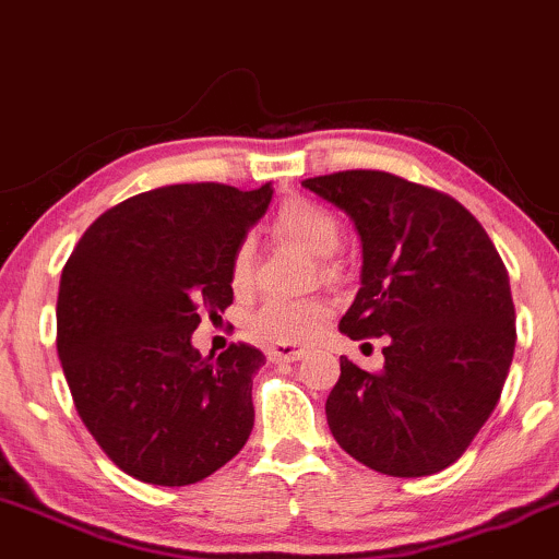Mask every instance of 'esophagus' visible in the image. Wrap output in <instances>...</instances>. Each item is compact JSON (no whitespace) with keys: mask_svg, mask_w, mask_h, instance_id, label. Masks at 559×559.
I'll use <instances>...</instances> for the list:
<instances>
[{"mask_svg":"<svg viewBox=\"0 0 559 559\" xmlns=\"http://www.w3.org/2000/svg\"><path fill=\"white\" fill-rule=\"evenodd\" d=\"M307 352L301 346H292V344H275L267 348V359L271 361H297L305 356Z\"/></svg>","mask_w":559,"mask_h":559,"instance_id":"34e87169","label":"esophagus"}]
</instances>
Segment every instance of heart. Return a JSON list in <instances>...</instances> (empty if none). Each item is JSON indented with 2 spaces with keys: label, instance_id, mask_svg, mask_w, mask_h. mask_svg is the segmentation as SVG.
Masks as SVG:
<instances>
[{
  "label": "heart",
  "instance_id": "b5f03b06",
  "mask_svg": "<svg viewBox=\"0 0 559 559\" xmlns=\"http://www.w3.org/2000/svg\"><path fill=\"white\" fill-rule=\"evenodd\" d=\"M273 231L281 239L305 247L318 258H331L341 245V226L335 215L309 200H288L273 221ZM254 245L252 239L239 241L231 258V284L245 292L252 284ZM331 318V301L320 297L309 299H273L252 314L250 331L262 341L275 344H297L320 333Z\"/></svg>",
  "mask_w": 559,
  "mask_h": 559
}]
</instances>
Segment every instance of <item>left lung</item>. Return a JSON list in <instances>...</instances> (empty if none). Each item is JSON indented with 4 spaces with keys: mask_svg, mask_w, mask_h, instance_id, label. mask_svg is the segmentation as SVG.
<instances>
[{
    "mask_svg": "<svg viewBox=\"0 0 559 559\" xmlns=\"http://www.w3.org/2000/svg\"><path fill=\"white\" fill-rule=\"evenodd\" d=\"M301 185L338 205L361 237V288L341 333L388 338L380 372L341 356L328 427L380 474L442 472L495 412L513 361L506 265L479 221L445 192L367 169Z\"/></svg>",
    "mask_w": 559,
    "mask_h": 559,
    "instance_id": "8db88e82",
    "label": "left lung"
}]
</instances>
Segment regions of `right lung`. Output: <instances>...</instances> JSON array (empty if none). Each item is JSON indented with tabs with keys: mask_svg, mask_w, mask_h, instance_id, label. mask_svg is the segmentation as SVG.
<instances>
[{
	"mask_svg": "<svg viewBox=\"0 0 559 559\" xmlns=\"http://www.w3.org/2000/svg\"><path fill=\"white\" fill-rule=\"evenodd\" d=\"M273 187L200 181L134 194L98 215L67 260L57 352L72 401L124 474L185 487L245 448L260 348L192 346L200 318L234 301L231 258Z\"/></svg>",
	"mask_w": 559,
	"mask_h": 559,
	"instance_id": "add662e5",
	"label": "right lung"
}]
</instances>
